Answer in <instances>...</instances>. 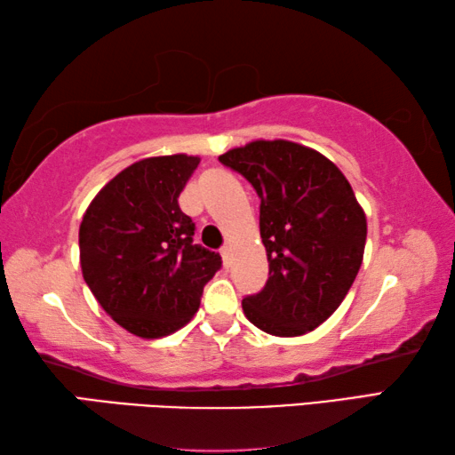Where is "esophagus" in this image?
I'll return each instance as SVG.
<instances>
[{
	"label": "esophagus",
	"mask_w": 455,
	"mask_h": 455,
	"mask_svg": "<svg viewBox=\"0 0 455 455\" xmlns=\"http://www.w3.org/2000/svg\"><path fill=\"white\" fill-rule=\"evenodd\" d=\"M220 255H222V260H225V265L228 267V265H230V246H228V244L222 246Z\"/></svg>",
	"instance_id": "obj_1"
}]
</instances>
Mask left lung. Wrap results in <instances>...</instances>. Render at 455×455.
Wrapping results in <instances>:
<instances>
[{"mask_svg":"<svg viewBox=\"0 0 455 455\" xmlns=\"http://www.w3.org/2000/svg\"><path fill=\"white\" fill-rule=\"evenodd\" d=\"M260 198L268 279L243 299L252 325L276 337L305 335L337 311L363 260L367 220L343 172L317 150L255 140L219 156Z\"/></svg>","mask_w":455,"mask_h":455,"instance_id":"left-lung-1","label":"left lung"}]
</instances>
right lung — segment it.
<instances>
[{"instance_id": "1", "label": "right lung", "mask_w": 455, "mask_h": 455, "mask_svg": "<svg viewBox=\"0 0 455 455\" xmlns=\"http://www.w3.org/2000/svg\"><path fill=\"white\" fill-rule=\"evenodd\" d=\"M200 163L172 154L130 164L92 200L80 225L84 281L130 333L158 339L195 317L222 260L192 243L195 222L179 196Z\"/></svg>"}]
</instances>
